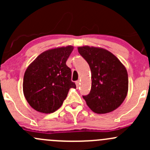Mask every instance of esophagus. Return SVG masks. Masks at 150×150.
<instances>
[{"label": "esophagus", "instance_id": "esophagus-1", "mask_svg": "<svg viewBox=\"0 0 150 150\" xmlns=\"http://www.w3.org/2000/svg\"><path fill=\"white\" fill-rule=\"evenodd\" d=\"M80 83H81V81H80V80H78V81H76V87H77V88L79 87Z\"/></svg>", "mask_w": 150, "mask_h": 150}]
</instances>
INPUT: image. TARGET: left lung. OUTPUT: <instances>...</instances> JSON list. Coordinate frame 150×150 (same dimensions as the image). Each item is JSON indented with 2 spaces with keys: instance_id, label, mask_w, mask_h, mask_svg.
I'll use <instances>...</instances> for the list:
<instances>
[{
  "instance_id": "left-lung-1",
  "label": "left lung",
  "mask_w": 150,
  "mask_h": 150,
  "mask_svg": "<svg viewBox=\"0 0 150 150\" xmlns=\"http://www.w3.org/2000/svg\"><path fill=\"white\" fill-rule=\"evenodd\" d=\"M78 51L87 62L91 72V91L83 96L87 106L96 114L115 110L128 92L125 67L113 54L102 48L80 46Z\"/></svg>"
}]
</instances>
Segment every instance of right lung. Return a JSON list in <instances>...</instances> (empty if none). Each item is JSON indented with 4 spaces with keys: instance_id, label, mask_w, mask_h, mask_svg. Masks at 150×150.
Here are the masks:
<instances>
[{
    "instance_id": "obj_1",
    "label": "right lung",
    "mask_w": 150,
    "mask_h": 150,
    "mask_svg": "<svg viewBox=\"0 0 150 150\" xmlns=\"http://www.w3.org/2000/svg\"><path fill=\"white\" fill-rule=\"evenodd\" d=\"M72 46L41 53L28 67L23 76V94L29 105L38 112L53 113L62 107L71 88V71L66 64Z\"/></svg>"
}]
</instances>
